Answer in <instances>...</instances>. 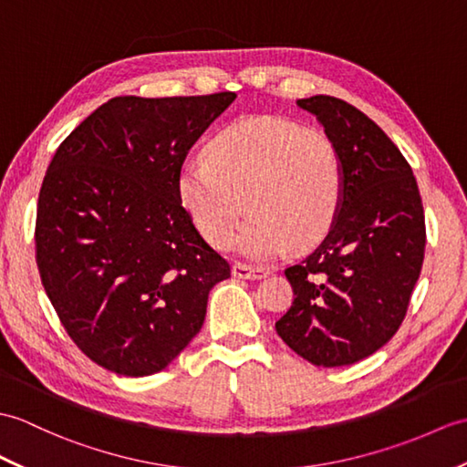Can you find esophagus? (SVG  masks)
Listing matches in <instances>:
<instances>
[{
  "label": "esophagus",
  "instance_id": "34e87169",
  "mask_svg": "<svg viewBox=\"0 0 467 467\" xmlns=\"http://www.w3.org/2000/svg\"><path fill=\"white\" fill-rule=\"evenodd\" d=\"M233 276L234 278H243V280H260L268 276L266 268H254V266H246V265H234L233 266Z\"/></svg>",
  "mask_w": 467,
  "mask_h": 467
}]
</instances>
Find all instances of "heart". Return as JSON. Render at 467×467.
Instances as JSON below:
<instances>
[{"label":"heart","mask_w":467,"mask_h":467,"mask_svg":"<svg viewBox=\"0 0 467 467\" xmlns=\"http://www.w3.org/2000/svg\"><path fill=\"white\" fill-rule=\"evenodd\" d=\"M177 192L199 233L214 246L266 260L295 241L306 246L328 233L340 211L344 167L334 140L283 117H244L221 129L207 159H189ZM247 202L244 203V201Z\"/></svg>","instance_id":"heart-1"}]
</instances>
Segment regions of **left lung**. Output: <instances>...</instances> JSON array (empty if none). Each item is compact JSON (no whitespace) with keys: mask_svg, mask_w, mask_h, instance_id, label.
Returning <instances> with one entry per match:
<instances>
[{"mask_svg":"<svg viewBox=\"0 0 467 467\" xmlns=\"http://www.w3.org/2000/svg\"><path fill=\"white\" fill-rule=\"evenodd\" d=\"M296 105L338 147L344 194L327 238L285 270L295 302L276 332L314 366H348L380 350L406 317L424 263V207L408 161L372 119L330 95Z\"/></svg>","mask_w":467,"mask_h":467,"instance_id":"1","label":"left lung"}]
</instances>
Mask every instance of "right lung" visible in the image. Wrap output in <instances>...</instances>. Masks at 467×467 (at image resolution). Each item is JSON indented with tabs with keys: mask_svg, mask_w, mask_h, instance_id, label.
Wrapping results in <instances>:
<instances>
[{
	"mask_svg": "<svg viewBox=\"0 0 467 467\" xmlns=\"http://www.w3.org/2000/svg\"><path fill=\"white\" fill-rule=\"evenodd\" d=\"M236 99L113 97L75 127L43 179L36 258L61 324L123 376L167 368L199 334L226 260L177 192L189 149Z\"/></svg>",
	"mask_w": 467,
	"mask_h": 467,
	"instance_id": "1",
	"label": "right lung"
}]
</instances>
